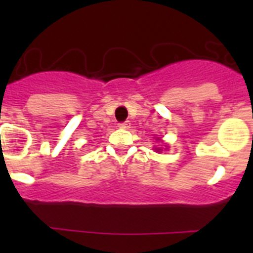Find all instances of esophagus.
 <instances>
[{"instance_id": "esophagus-1", "label": "esophagus", "mask_w": 253, "mask_h": 253, "mask_svg": "<svg viewBox=\"0 0 253 253\" xmlns=\"http://www.w3.org/2000/svg\"><path fill=\"white\" fill-rule=\"evenodd\" d=\"M119 128H122V129H128V128H130V122H128V120H126V122L120 123V124H119Z\"/></svg>"}]
</instances>
